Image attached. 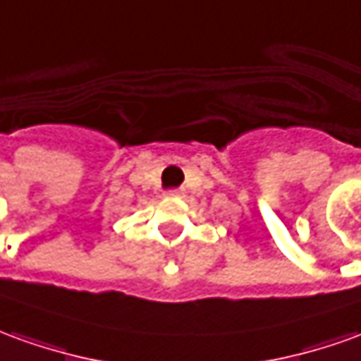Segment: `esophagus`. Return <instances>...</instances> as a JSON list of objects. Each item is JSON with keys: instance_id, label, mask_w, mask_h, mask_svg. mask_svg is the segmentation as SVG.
I'll return each mask as SVG.
<instances>
[{"instance_id": "esophagus-1", "label": "esophagus", "mask_w": 361, "mask_h": 361, "mask_svg": "<svg viewBox=\"0 0 361 361\" xmlns=\"http://www.w3.org/2000/svg\"><path fill=\"white\" fill-rule=\"evenodd\" d=\"M166 195H170V197H180L181 189H170V191H166Z\"/></svg>"}]
</instances>
